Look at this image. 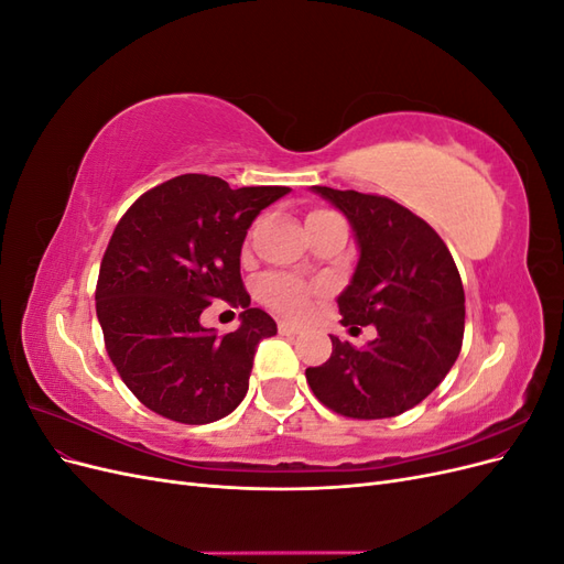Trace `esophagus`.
<instances>
[{
    "instance_id": "34e87169",
    "label": "esophagus",
    "mask_w": 564,
    "mask_h": 564,
    "mask_svg": "<svg viewBox=\"0 0 564 564\" xmlns=\"http://www.w3.org/2000/svg\"><path fill=\"white\" fill-rule=\"evenodd\" d=\"M278 329H280V334H284V336H294V334H301V327H299V324L284 322V319L278 324Z\"/></svg>"
}]
</instances>
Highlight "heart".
I'll return each mask as SVG.
<instances>
[{"label": "heart", "mask_w": 564, "mask_h": 564, "mask_svg": "<svg viewBox=\"0 0 564 564\" xmlns=\"http://www.w3.org/2000/svg\"><path fill=\"white\" fill-rule=\"evenodd\" d=\"M329 212H313L308 220L327 216ZM305 220V224H308ZM259 299L280 315L286 317H303L311 308L313 289L289 275H280V272H272V275L263 278L259 284Z\"/></svg>", "instance_id": "1"}]
</instances>
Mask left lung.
I'll return each instance as SVG.
<instances>
[{
	"instance_id": "left-lung-1",
	"label": "left lung",
	"mask_w": 564,
	"mask_h": 564,
	"mask_svg": "<svg viewBox=\"0 0 564 564\" xmlns=\"http://www.w3.org/2000/svg\"><path fill=\"white\" fill-rule=\"evenodd\" d=\"M315 193L348 216L360 261L338 296L340 324L377 327L355 348L332 336V357L305 369L313 395L348 419H390L416 406L447 377L464 344L466 296L442 237L395 199L334 191Z\"/></svg>"
}]
</instances>
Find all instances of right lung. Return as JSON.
Segmentation results:
<instances>
[{
    "label": "right lung",
    "mask_w": 564,
    "mask_h": 564,
    "mask_svg": "<svg viewBox=\"0 0 564 564\" xmlns=\"http://www.w3.org/2000/svg\"><path fill=\"white\" fill-rule=\"evenodd\" d=\"M286 193L284 185L232 191L218 176L183 174L119 218L100 261L96 315L117 373L150 412L202 425L245 400L256 346L278 324L249 308L240 251L251 220ZM214 300L243 308L240 330L200 327Z\"/></svg>",
    "instance_id": "obj_1"
}]
</instances>
